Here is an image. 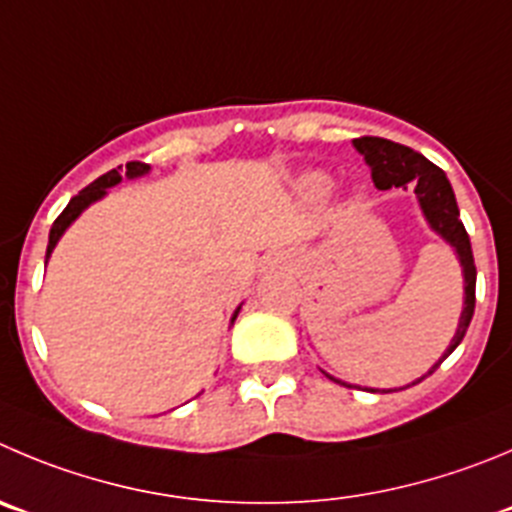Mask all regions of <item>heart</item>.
<instances>
[{"instance_id": "obj_1", "label": "heart", "mask_w": 512, "mask_h": 512, "mask_svg": "<svg viewBox=\"0 0 512 512\" xmlns=\"http://www.w3.org/2000/svg\"><path fill=\"white\" fill-rule=\"evenodd\" d=\"M308 189L315 191V194H321V191H326V179L323 176H310Z\"/></svg>"}]
</instances>
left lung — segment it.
Returning a JSON list of instances; mask_svg holds the SVG:
<instances>
[{
    "label": "left lung",
    "mask_w": 512,
    "mask_h": 512,
    "mask_svg": "<svg viewBox=\"0 0 512 512\" xmlns=\"http://www.w3.org/2000/svg\"><path fill=\"white\" fill-rule=\"evenodd\" d=\"M353 146H356L358 154L364 156L366 164H369L371 179H374L376 189L384 191V189H391V186H404V189H407V184L412 181L414 194H417L419 207H422L429 227L455 247L457 257H460L462 275H465V308H462L460 326H457L455 338H452L450 348L444 351V356L439 358L437 364H434L422 379L409 384L414 386L439 369V364H442L444 358L450 356V353L460 346L467 328H470L472 313H475V280H477L470 237H467V229L460 219V209H457V199H455V191H452L450 179H447V174H444L439 166H434L432 161L424 159L422 154H417L414 148L401 146V143L389 141V138L361 136V138H353ZM328 379H333V376H328ZM333 381L351 389V384H346V381H338V379ZM401 389H407V386H401Z\"/></svg>",
    "instance_id": "1"
}]
</instances>
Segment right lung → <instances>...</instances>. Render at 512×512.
<instances>
[{"label":"right lung","mask_w":512,"mask_h":512,"mask_svg":"<svg viewBox=\"0 0 512 512\" xmlns=\"http://www.w3.org/2000/svg\"><path fill=\"white\" fill-rule=\"evenodd\" d=\"M148 169H151V166H148V164H141V161H131V164H126V176H131V179H133V176H143V174H148ZM118 181H121V174H118V171L113 169V171H108V174L98 176V179H95L93 184L85 186V189L80 191L78 197L70 199V204L65 209H62V214L55 219V224H52V229H50V242H47L45 262H47V257L52 255V250H55V245H57V240H60V237H62V232H65V229H68L70 224H73L75 219L80 217V212H83V209H88L93 202H98L100 197H105V191L111 189V186H116ZM237 313H240V308L234 310L232 323H234V318H237Z\"/></svg>","instance_id":"right-lung-1"}]
</instances>
